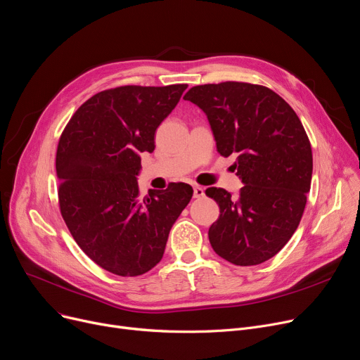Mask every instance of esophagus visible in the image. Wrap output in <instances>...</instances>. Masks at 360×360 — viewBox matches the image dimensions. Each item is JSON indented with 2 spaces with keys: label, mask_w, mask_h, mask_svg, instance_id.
<instances>
[{
  "label": "esophagus",
  "mask_w": 360,
  "mask_h": 360,
  "mask_svg": "<svg viewBox=\"0 0 360 360\" xmlns=\"http://www.w3.org/2000/svg\"><path fill=\"white\" fill-rule=\"evenodd\" d=\"M202 195H205V188L200 185H194V198H201Z\"/></svg>",
  "instance_id": "34e87169"
}]
</instances>
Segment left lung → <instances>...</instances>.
Returning <instances> with one entry per match:
<instances>
[{
    "label": "left lung",
    "instance_id": "left-lung-1",
    "mask_svg": "<svg viewBox=\"0 0 360 360\" xmlns=\"http://www.w3.org/2000/svg\"><path fill=\"white\" fill-rule=\"evenodd\" d=\"M184 100L206 113L217 153L236 155L244 184L237 197L206 190L221 210L209 228L213 250L237 266L269 260L299 226L310 190L314 159L299 116L272 89L247 82L197 85Z\"/></svg>",
    "mask_w": 360,
    "mask_h": 360
}]
</instances>
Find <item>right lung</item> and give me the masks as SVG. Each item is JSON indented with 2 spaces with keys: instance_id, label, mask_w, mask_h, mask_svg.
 <instances>
[{
  "instance_id": "add662e5",
  "label": "right lung",
  "mask_w": 360,
  "mask_h": 360,
  "mask_svg": "<svg viewBox=\"0 0 360 360\" xmlns=\"http://www.w3.org/2000/svg\"><path fill=\"white\" fill-rule=\"evenodd\" d=\"M185 84L101 91L72 116L60 136L56 170L60 212L82 252L103 269L138 276L158 264L191 185L139 194L141 154L176 107Z\"/></svg>"
}]
</instances>
